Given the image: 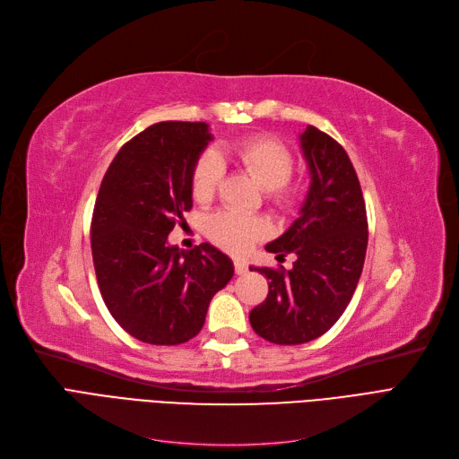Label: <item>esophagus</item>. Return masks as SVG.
I'll return each instance as SVG.
<instances>
[{"mask_svg": "<svg viewBox=\"0 0 459 459\" xmlns=\"http://www.w3.org/2000/svg\"><path fill=\"white\" fill-rule=\"evenodd\" d=\"M233 265H235V273H237V275H243V273H247V270H248V265H247L245 260H235Z\"/></svg>", "mask_w": 459, "mask_h": 459, "instance_id": "34e87169", "label": "esophagus"}]
</instances>
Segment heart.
Here are the masks:
<instances>
[{"mask_svg": "<svg viewBox=\"0 0 459 459\" xmlns=\"http://www.w3.org/2000/svg\"><path fill=\"white\" fill-rule=\"evenodd\" d=\"M235 161L256 180L277 209H287L296 201L299 186L292 178L294 157L281 140L272 136H250L233 146ZM224 177L222 161L214 152H204L192 170V195L197 203H209L216 195ZM267 233V224L258 216L216 212L207 222V235L226 250L243 252Z\"/></svg>", "mask_w": 459, "mask_h": 459, "instance_id": "obj_1", "label": "heart"}]
</instances>
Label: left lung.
I'll return each instance as SVG.
<instances>
[{"instance_id":"8db88e82","label":"left lung","mask_w":459,"mask_h":459,"mask_svg":"<svg viewBox=\"0 0 459 459\" xmlns=\"http://www.w3.org/2000/svg\"><path fill=\"white\" fill-rule=\"evenodd\" d=\"M299 146L311 175L299 216L265 245L277 258L296 255L292 270L250 267L267 277L270 292L250 311L264 340L298 345L323 336L351 302L368 245L367 207L353 163L338 142L307 125Z\"/></svg>"}]
</instances>
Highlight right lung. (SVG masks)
I'll return each mask as SVG.
<instances>
[{
  "label": "right lung",
  "instance_id": "obj_1",
  "mask_svg": "<svg viewBox=\"0 0 459 459\" xmlns=\"http://www.w3.org/2000/svg\"><path fill=\"white\" fill-rule=\"evenodd\" d=\"M211 140L207 123H155L102 178L91 222L94 272L108 311L140 342L197 336L212 296L233 277L231 260L212 245L182 250L167 241L192 209V170Z\"/></svg>",
  "mask_w": 459,
  "mask_h": 459
}]
</instances>
